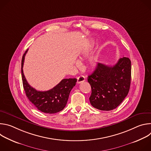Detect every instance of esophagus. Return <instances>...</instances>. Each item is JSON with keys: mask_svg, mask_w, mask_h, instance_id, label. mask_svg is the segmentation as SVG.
I'll return each mask as SVG.
<instances>
[{"mask_svg": "<svg viewBox=\"0 0 151 151\" xmlns=\"http://www.w3.org/2000/svg\"><path fill=\"white\" fill-rule=\"evenodd\" d=\"M85 81V77H84L83 76H82V75L78 76V78H77V83H81V82H84Z\"/></svg>", "mask_w": 151, "mask_h": 151, "instance_id": "1", "label": "esophagus"}]
</instances>
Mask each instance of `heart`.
<instances>
[{
  "instance_id": "b5f03b06",
  "label": "heart",
  "mask_w": 151,
  "mask_h": 151,
  "mask_svg": "<svg viewBox=\"0 0 151 151\" xmlns=\"http://www.w3.org/2000/svg\"><path fill=\"white\" fill-rule=\"evenodd\" d=\"M96 58H92L91 59V61H90V63L91 64H94L95 63H96Z\"/></svg>"
}]
</instances>
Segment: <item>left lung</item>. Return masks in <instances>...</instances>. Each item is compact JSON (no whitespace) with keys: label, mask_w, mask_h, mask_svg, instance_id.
<instances>
[{"label":"left lung","mask_w":151,"mask_h":151,"mask_svg":"<svg viewBox=\"0 0 151 151\" xmlns=\"http://www.w3.org/2000/svg\"><path fill=\"white\" fill-rule=\"evenodd\" d=\"M131 61L120 58L113 66L98 63L94 72L88 76L91 87V104L101 111H111L124 100L130 90Z\"/></svg>","instance_id":"1"}]
</instances>
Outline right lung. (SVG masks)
<instances>
[{
    "label": "right lung",
    "mask_w": 151,
    "mask_h": 151,
    "mask_svg": "<svg viewBox=\"0 0 151 151\" xmlns=\"http://www.w3.org/2000/svg\"><path fill=\"white\" fill-rule=\"evenodd\" d=\"M27 51L24 54L21 61V75L23 88L28 99L39 111L44 113L51 114L62 111L67 104L70 93L76 85L77 79H64L51 90L37 91L28 83L23 73L24 58Z\"/></svg>",
    "instance_id": "obj_1"
}]
</instances>
